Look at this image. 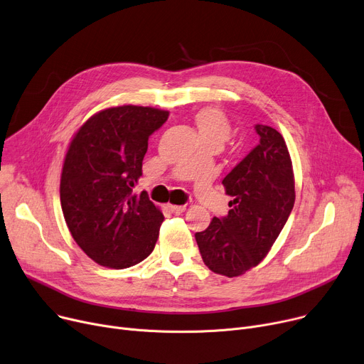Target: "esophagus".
Instances as JSON below:
<instances>
[{
    "instance_id": "1",
    "label": "esophagus",
    "mask_w": 364,
    "mask_h": 364,
    "mask_svg": "<svg viewBox=\"0 0 364 364\" xmlns=\"http://www.w3.org/2000/svg\"><path fill=\"white\" fill-rule=\"evenodd\" d=\"M168 209H169V212L174 213V215H180V213H183V212L186 210V206H180V205H169V206H168Z\"/></svg>"
}]
</instances>
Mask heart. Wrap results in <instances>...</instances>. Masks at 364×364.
I'll return each instance as SVG.
<instances>
[{
	"mask_svg": "<svg viewBox=\"0 0 364 364\" xmlns=\"http://www.w3.org/2000/svg\"><path fill=\"white\" fill-rule=\"evenodd\" d=\"M195 124L202 141L223 144L231 136V124L227 115L218 108L205 107L195 114Z\"/></svg>",
	"mask_w": 364,
	"mask_h": 364,
	"instance_id": "1",
	"label": "heart"
}]
</instances>
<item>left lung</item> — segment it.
<instances>
[{
    "instance_id": "8db88e82",
    "label": "left lung",
    "mask_w": 364,
    "mask_h": 364,
    "mask_svg": "<svg viewBox=\"0 0 364 364\" xmlns=\"http://www.w3.org/2000/svg\"><path fill=\"white\" fill-rule=\"evenodd\" d=\"M259 143L223 180L228 215L213 216L196 241L208 268L238 277L271 250L293 210L296 191L291 158L284 137L269 126L256 124Z\"/></svg>"
}]
</instances>
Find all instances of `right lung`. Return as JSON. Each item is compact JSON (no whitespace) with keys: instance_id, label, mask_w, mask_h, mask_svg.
Listing matches in <instances>:
<instances>
[{"instance_id":"add662e5","label":"right lung","mask_w":364,"mask_h":364,"mask_svg":"<svg viewBox=\"0 0 364 364\" xmlns=\"http://www.w3.org/2000/svg\"><path fill=\"white\" fill-rule=\"evenodd\" d=\"M168 111L123 105L90 117L67 151L60 199L77 246L96 263L124 269L146 259L164 221L146 191L134 195L152 133Z\"/></svg>"}]
</instances>
